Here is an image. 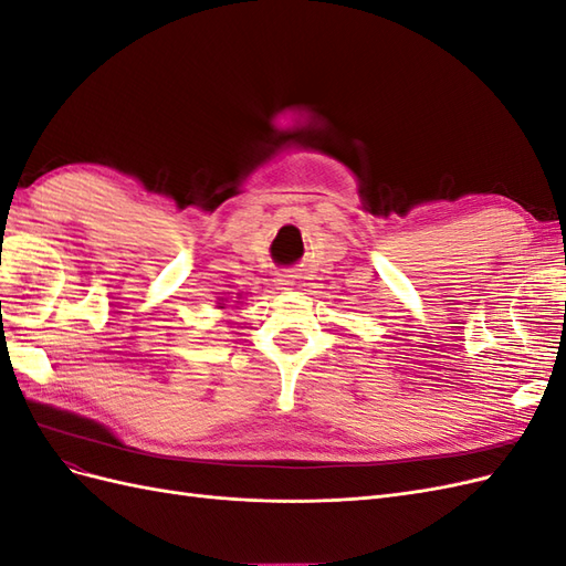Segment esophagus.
<instances>
[{"label": "esophagus", "mask_w": 566, "mask_h": 566, "mask_svg": "<svg viewBox=\"0 0 566 566\" xmlns=\"http://www.w3.org/2000/svg\"><path fill=\"white\" fill-rule=\"evenodd\" d=\"M273 285H276L279 290H293V285H295V279L290 276V273H279V276L273 279Z\"/></svg>", "instance_id": "1"}]
</instances>
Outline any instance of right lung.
I'll return each mask as SVG.
<instances>
[{"instance_id": "add662e5", "label": "right lung", "mask_w": 566, "mask_h": 566, "mask_svg": "<svg viewBox=\"0 0 566 566\" xmlns=\"http://www.w3.org/2000/svg\"><path fill=\"white\" fill-rule=\"evenodd\" d=\"M219 310H224V306H219Z\"/></svg>"}]
</instances>
